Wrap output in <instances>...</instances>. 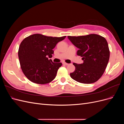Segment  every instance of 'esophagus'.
<instances>
[{"label":"esophagus","mask_w":124,"mask_h":124,"mask_svg":"<svg viewBox=\"0 0 124 124\" xmlns=\"http://www.w3.org/2000/svg\"><path fill=\"white\" fill-rule=\"evenodd\" d=\"M62 64L67 66V65H68V63H66V62H62Z\"/></svg>","instance_id":"34e87169"}]
</instances>
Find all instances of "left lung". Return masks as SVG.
<instances>
[{"label": "left lung", "mask_w": 124, "mask_h": 124, "mask_svg": "<svg viewBox=\"0 0 124 124\" xmlns=\"http://www.w3.org/2000/svg\"><path fill=\"white\" fill-rule=\"evenodd\" d=\"M72 43L78 48L77 55L83 62L73 63L76 70L70 74L74 80L84 84H91L102 76L110 58V51L106 39L96 34L82 36H68Z\"/></svg>", "instance_id": "1"}]
</instances>
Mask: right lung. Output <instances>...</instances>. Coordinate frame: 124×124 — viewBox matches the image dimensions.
<instances>
[{
  "label": "right lung",
  "mask_w": 124,
  "mask_h": 124,
  "mask_svg": "<svg viewBox=\"0 0 124 124\" xmlns=\"http://www.w3.org/2000/svg\"><path fill=\"white\" fill-rule=\"evenodd\" d=\"M66 36L52 37L34 34L25 38L18 52L21 69L28 80L35 83L45 84L55 78L61 62L55 63L52 57L53 48Z\"/></svg>",
  "instance_id": "right-lung-1"
}]
</instances>
